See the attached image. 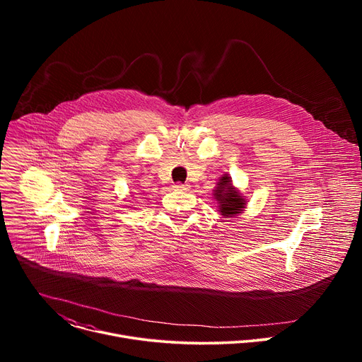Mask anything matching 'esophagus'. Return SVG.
I'll list each match as a JSON object with an SVG mask.
<instances>
[{
  "mask_svg": "<svg viewBox=\"0 0 362 362\" xmlns=\"http://www.w3.org/2000/svg\"><path fill=\"white\" fill-rule=\"evenodd\" d=\"M173 187H175L176 190H189V185H183V183H180V182L175 183Z\"/></svg>",
  "mask_w": 362,
  "mask_h": 362,
  "instance_id": "34e87169",
  "label": "esophagus"
}]
</instances>
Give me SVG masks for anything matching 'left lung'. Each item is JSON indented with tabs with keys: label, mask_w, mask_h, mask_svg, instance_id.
I'll return each instance as SVG.
<instances>
[{
	"label": "left lung",
	"mask_w": 362,
	"mask_h": 362,
	"mask_svg": "<svg viewBox=\"0 0 362 362\" xmlns=\"http://www.w3.org/2000/svg\"><path fill=\"white\" fill-rule=\"evenodd\" d=\"M215 196L219 202V209L223 216H233L236 214H240L246 204V200L232 186L230 177L228 175L223 176L218 183L215 189Z\"/></svg>",
	"instance_id": "left-lung-1"
}]
</instances>
